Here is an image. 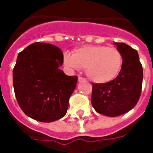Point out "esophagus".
Wrapping results in <instances>:
<instances>
[{
    "label": "esophagus",
    "instance_id": "esophagus-1",
    "mask_svg": "<svg viewBox=\"0 0 153 153\" xmlns=\"http://www.w3.org/2000/svg\"><path fill=\"white\" fill-rule=\"evenodd\" d=\"M82 81H85V79L81 76H79V82H82Z\"/></svg>",
    "mask_w": 153,
    "mask_h": 153
}]
</instances>
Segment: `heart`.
<instances>
[{"label": "heart", "mask_w": 153, "mask_h": 153, "mask_svg": "<svg viewBox=\"0 0 153 153\" xmlns=\"http://www.w3.org/2000/svg\"><path fill=\"white\" fill-rule=\"evenodd\" d=\"M63 62L71 69L85 68L91 81L106 83L113 81L121 72L123 55L114 47L88 45L74 50L73 54L65 52Z\"/></svg>", "instance_id": "b5f03b06"}]
</instances>
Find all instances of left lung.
Segmentation results:
<instances>
[{
    "instance_id": "obj_1",
    "label": "left lung",
    "mask_w": 153,
    "mask_h": 153,
    "mask_svg": "<svg viewBox=\"0 0 153 153\" xmlns=\"http://www.w3.org/2000/svg\"><path fill=\"white\" fill-rule=\"evenodd\" d=\"M115 44L123 55L121 72L109 82L92 84V105L108 117L120 116L133 109L142 88L143 68L137 50L124 43Z\"/></svg>"
}]
</instances>
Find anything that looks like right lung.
Returning a JSON list of instances; mask_svg holds the SVG:
<instances>
[{
  "mask_svg": "<svg viewBox=\"0 0 153 153\" xmlns=\"http://www.w3.org/2000/svg\"><path fill=\"white\" fill-rule=\"evenodd\" d=\"M62 62V51L45 43L30 44L18 54L14 92L20 109L31 118L51 122L67 114L78 76H67L59 69Z\"/></svg>",
  "mask_w": 153,
  "mask_h": 153,
  "instance_id": "obj_1",
  "label": "right lung"
}]
</instances>
